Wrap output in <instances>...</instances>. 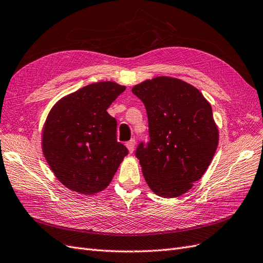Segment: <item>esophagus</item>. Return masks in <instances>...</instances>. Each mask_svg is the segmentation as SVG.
<instances>
[{"label": "esophagus", "instance_id": "esophagus-1", "mask_svg": "<svg viewBox=\"0 0 263 263\" xmlns=\"http://www.w3.org/2000/svg\"><path fill=\"white\" fill-rule=\"evenodd\" d=\"M134 146H136V139H131L130 141H127L126 147L129 149L130 153H132L134 151Z\"/></svg>", "mask_w": 263, "mask_h": 263}]
</instances>
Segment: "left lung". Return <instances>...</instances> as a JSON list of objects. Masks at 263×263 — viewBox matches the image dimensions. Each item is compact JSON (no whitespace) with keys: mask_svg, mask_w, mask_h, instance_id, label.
I'll return each mask as SVG.
<instances>
[{"mask_svg":"<svg viewBox=\"0 0 263 263\" xmlns=\"http://www.w3.org/2000/svg\"><path fill=\"white\" fill-rule=\"evenodd\" d=\"M132 93L149 121L150 140L136 150L146 183L158 196L179 197L203 176L217 150L211 105L198 89L174 78L146 80Z\"/></svg>","mask_w":263,"mask_h":263,"instance_id":"obj_1","label":"left lung"}]
</instances>
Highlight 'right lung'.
I'll list each match as a JSON object with an SVG mask.
<instances>
[{
	"label": "right lung",
	"mask_w": 263,
	"mask_h": 263,
	"mask_svg": "<svg viewBox=\"0 0 263 263\" xmlns=\"http://www.w3.org/2000/svg\"><path fill=\"white\" fill-rule=\"evenodd\" d=\"M125 90L114 82L81 87L53 106L43 129L44 157L60 182L93 194L109 185L129 150L117 140L107 107Z\"/></svg>",
	"instance_id": "add662e5"
}]
</instances>
